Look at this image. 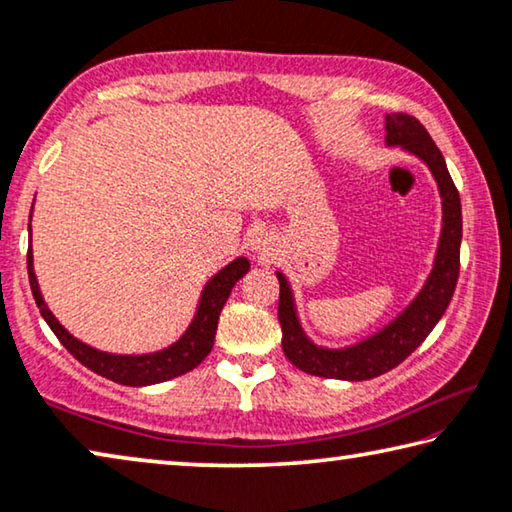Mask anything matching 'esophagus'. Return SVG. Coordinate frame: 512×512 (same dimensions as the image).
Masks as SVG:
<instances>
[{
    "label": "esophagus",
    "instance_id": "obj_1",
    "mask_svg": "<svg viewBox=\"0 0 512 512\" xmlns=\"http://www.w3.org/2000/svg\"><path fill=\"white\" fill-rule=\"evenodd\" d=\"M250 246H253V250H255L259 259H266V257L273 255V237L269 232H257L253 241H250Z\"/></svg>",
    "mask_w": 512,
    "mask_h": 512
}]
</instances>
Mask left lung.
<instances>
[{"mask_svg":"<svg viewBox=\"0 0 512 512\" xmlns=\"http://www.w3.org/2000/svg\"><path fill=\"white\" fill-rule=\"evenodd\" d=\"M385 143L389 148H403L415 154L431 168L442 198V232L437 241L433 271L428 275L415 300L389 321L383 330L362 342L346 348L316 346L300 326L294 294L285 275L280 271V303L278 321L282 328V351L287 360L300 371L321 378L337 380H369L383 376L396 364H401L415 348L431 335V330L442 319L446 307L456 291L460 273V239H462V209L456 184L431 134L417 118L408 113H389L385 116Z\"/></svg>","mask_w":512,"mask_h":512,"instance_id":"1","label":"left lung"}]
</instances>
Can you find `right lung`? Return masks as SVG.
I'll return each mask as SVG.
<instances>
[{
    "label": "right lung",
    "instance_id": "1",
    "mask_svg": "<svg viewBox=\"0 0 512 512\" xmlns=\"http://www.w3.org/2000/svg\"><path fill=\"white\" fill-rule=\"evenodd\" d=\"M31 230V225H29ZM27 271H29V285L31 294L36 298V305L47 326L59 337V342L75 355V358L95 371L97 376L109 378L113 383L129 385V387H143L164 383V380L177 378L182 373L196 369L198 364L207 358L209 351L214 346L216 328H218V316L225 305V300L230 298L232 287L250 271V262L246 257H237L230 262L225 269L218 271L212 280L207 282L202 289L200 303L196 316H193L191 326L186 328L184 335L177 339L175 344H170L164 351L157 353H145V355H116V353H104L97 348L79 342L77 337H72L70 332L61 326L59 319L50 312V307L45 305L43 294H40L36 273H34V253L31 246L27 250Z\"/></svg>",
    "mask_w": 512,
    "mask_h": 512
}]
</instances>
